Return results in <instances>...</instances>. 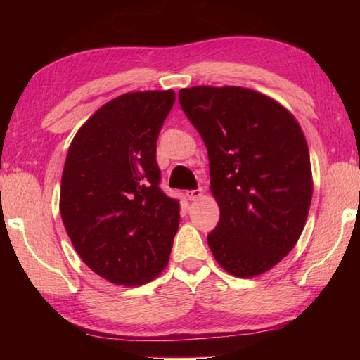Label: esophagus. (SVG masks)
<instances>
[{
  "instance_id": "esophagus-1",
  "label": "esophagus",
  "mask_w": 360,
  "mask_h": 360,
  "mask_svg": "<svg viewBox=\"0 0 360 360\" xmlns=\"http://www.w3.org/2000/svg\"><path fill=\"white\" fill-rule=\"evenodd\" d=\"M202 193H203L202 188H195V191H186V197L191 200V202H193V200L202 197Z\"/></svg>"
}]
</instances>
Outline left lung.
I'll return each instance as SVG.
<instances>
[{"instance_id": "obj_1", "label": "left lung", "mask_w": 360, "mask_h": 360, "mask_svg": "<svg viewBox=\"0 0 360 360\" xmlns=\"http://www.w3.org/2000/svg\"><path fill=\"white\" fill-rule=\"evenodd\" d=\"M179 103L208 149L221 210L208 235L212 255L238 278L270 270L300 238L311 203L300 125L275 100L243 87L182 89Z\"/></svg>"}]
</instances>
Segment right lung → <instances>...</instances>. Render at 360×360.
I'll return each instance as SVG.
<instances>
[{
	"label": "right lung",
	"mask_w": 360,
	"mask_h": 360,
	"mask_svg": "<svg viewBox=\"0 0 360 360\" xmlns=\"http://www.w3.org/2000/svg\"><path fill=\"white\" fill-rule=\"evenodd\" d=\"M174 98L173 90L117 96L79 129L66 155V233L85 265L114 284H146L168 264L179 200L160 188L155 150Z\"/></svg>",
	"instance_id": "add662e5"
}]
</instances>
